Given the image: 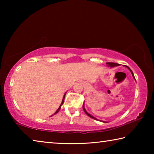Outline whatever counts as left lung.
<instances>
[{
    "instance_id": "left-lung-1",
    "label": "left lung",
    "mask_w": 154,
    "mask_h": 154,
    "mask_svg": "<svg viewBox=\"0 0 154 154\" xmlns=\"http://www.w3.org/2000/svg\"><path fill=\"white\" fill-rule=\"evenodd\" d=\"M106 64L108 65L109 66H110V67H114V66H119V64H117V63H113V62H106ZM126 67L128 68V69L129 70H130V71L131 72V73H132V77H134V79H135V77H134V74H133V72H132V71H131V69H130V68L128 67V66H126ZM136 80V79H135ZM83 111H84V112L85 113V114L87 115V116H88L89 117H90L91 118H92V119H96V120H98V119H96V118H95L94 117H93L92 116H91L90 114H89L88 113V112L86 111V110H85V107H84V103H83ZM98 121H100V120H98ZM103 122V121H102Z\"/></svg>"
}]
</instances>
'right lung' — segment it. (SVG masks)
Instances as JSON below:
<instances>
[{"instance_id":"right-lung-1","label":"right lung","mask_w":154,"mask_h":154,"mask_svg":"<svg viewBox=\"0 0 154 154\" xmlns=\"http://www.w3.org/2000/svg\"><path fill=\"white\" fill-rule=\"evenodd\" d=\"M65 95H66V93H65L64 94V97H63V98H62V103H61V105H60V106H59V108L58 109H57V111L55 112V113H54V115H55V114H56L57 113H58V112L60 111V108H61V106L62 105V104H63L64 103V97H65Z\"/></svg>"}]
</instances>
